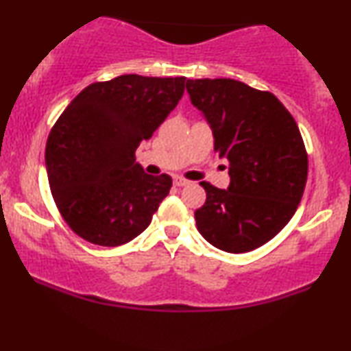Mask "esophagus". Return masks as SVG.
Segmentation results:
<instances>
[{"instance_id":"obj_1","label":"esophagus","mask_w":351,"mask_h":351,"mask_svg":"<svg viewBox=\"0 0 351 351\" xmlns=\"http://www.w3.org/2000/svg\"><path fill=\"white\" fill-rule=\"evenodd\" d=\"M173 183H175V186H186V184H189V181L181 178V176H175V178H173Z\"/></svg>"}]
</instances>
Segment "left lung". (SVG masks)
I'll return each instance as SVG.
<instances>
[{
    "instance_id": "1",
    "label": "left lung",
    "mask_w": 351,
    "mask_h": 351,
    "mask_svg": "<svg viewBox=\"0 0 351 351\" xmlns=\"http://www.w3.org/2000/svg\"><path fill=\"white\" fill-rule=\"evenodd\" d=\"M186 90L231 176L228 189L201 183L206 203L195 211L196 226L221 251H254L279 234L304 195L308 158L299 127L276 95L239 80L188 79Z\"/></svg>"
}]
</instances>
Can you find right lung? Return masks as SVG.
Here are the masks:
<instances>
[{"label": "right lung", "mask_w": 351, "mask_h": 351, "mask_svg": "<svg viewBox=\"0 0 351 351\" xmlns=\"http://www.w3.org/2000/svg\"><path fill=\"white\" fill-rule=\"evenodd\" d=\"M186 77L125 74L84 88L52 127L46 168L52 198L75 234L115 247L150 224L173 184L135 162L140 142L183 97Z\"/></svg>", "instance_id": "right-lung-1"}]
</instances>
